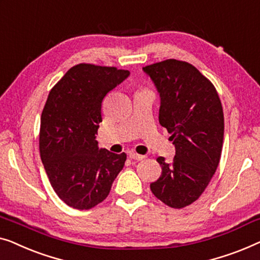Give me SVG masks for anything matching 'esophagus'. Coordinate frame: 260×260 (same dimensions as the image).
<instances>
[{"label": "esophagus", "instance_id": "34e87169", "mask_svg": "<svg viewBox=\"0 0 260 260\" xmlns=\"http://www.w3.org/2000/svg\"><path fill=\"white\" fill-rule=\"evenodd\" d=\"M128 155H129L131 159H134V160H144L146 158V155L138 154V153H134V152H131Z\"/></svg>", "mask_w": 260, "mask_h": 260}]
</instances>
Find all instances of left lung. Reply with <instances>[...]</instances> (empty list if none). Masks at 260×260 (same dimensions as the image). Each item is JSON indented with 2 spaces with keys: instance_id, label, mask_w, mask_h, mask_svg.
Masks as SVG:
<instances>
[{
  "instance_id": "obj_1",
  "label": "left lung",
  "mask_w": 260,
  "mask_h": 260,
  "mask_svg": "<svg viewBox=\"0 0 260 260\" xmlns=\"http://www.w3.org/2000/svg\"><path fill=\"white\" fill-rule=\"evenodd\" d=\"M160 94L159 122L171 134L175 156L156 161L161 175L151 191L172 208L194 203L211 181L220 160L224 113L217 89L194 66L168 60L142 68Z\"/></svg>"
}]
</instances>
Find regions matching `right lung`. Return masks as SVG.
<instances>
[{
	"label": "right lung",
	"mask_w": 260,
	"mask_h": 260,
	"mask_svg": "<svg viewBox=\"0 0 260 260\" xmlns=\"http://www.w3.org/2000/svg\"><path fill=\"white\" fill-rule=\"evenodd\" d=\"M129 72L80 63L53 87L40 126V155L50 185L62 202L89 210L107 198L125 165V153L99 148L95 134L101 104Z\"/></svg>",
	"instance_id": "obj_1"
}]
</instances>
